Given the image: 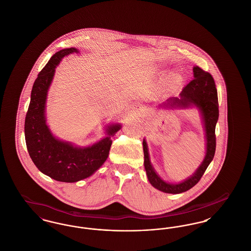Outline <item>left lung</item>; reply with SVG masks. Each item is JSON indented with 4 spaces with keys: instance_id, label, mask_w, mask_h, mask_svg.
Returning a JSON list of instances; mask_svg holds the SVG:
<instances>
[{
    "instance_id": "8db88e82",
    "label": "left lung",
    "mask_w": 251,
    "mask_h": 251,
    "mask_svg": "<svg viewBox=\"0 0 251 251\" xmlns=\"http://www.w3.org/2000/svg\"><path fill=\"white\" fill-rule=\"evenodd\" d=\"M194 79L189 84H186L179 98H170L167 100L168 107H189L196 106L199 108L202 116L205 137H206V155L201 165L196 172L188 179L179 183H168L160 178L151 166L149 155L148 145L143 140L144 167L147 172L148 179L151 185L160 191L168 194H179L187 191L195 186L207 169L210 163L213 161L215 152L216 138H215V125L218 120V98L217 90L213 76L209 72L203 71L200 67L193 68ZM162 106V105H161Z\"/></svg>"
}]
</instances>
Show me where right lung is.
<instances>
[{
  "mask_svg": "<svg viewBox=\"0 0 251 251\" xmlns=\"http://www.w3.org/2000/svg\"><path fill=\"white\" fill-rule=\"evenodd\" d=\"M77 49H64L49 60L38 73L31 92V100L25 117L24 133L29 155L36 167L51 179L63 182H75L91 176L106 161L113 136L121 128L111 125L107 136L91 147H75L55 138L50 131L45 118V104L49 87L55 68L63 57Z\"/></svg>",
  "mask_w": 251,
  "mask_h": 251,
  "instance_id": "1",
  "label": "right lung"
}]
</instances>
